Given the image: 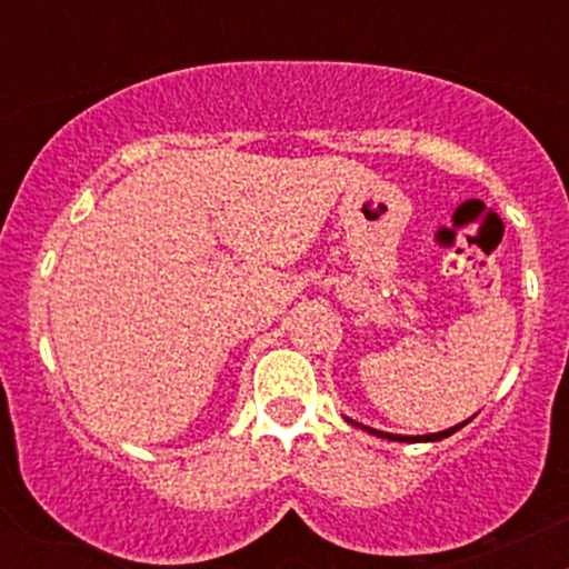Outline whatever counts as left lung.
Returning a JSON list of instances; mask_svg holds the SVG:
<instances>
[{
    "mask_svg": "<svg viewBox=\"0 0 569 569\" xmlns=\"http://www.w3.org/2000/svg\"><path fill=\"white\" fill-rule=\"evenodd\" d=\"M348 422H350V426H356V428H363V430H369V433L380 436V439H388V441H407V443H417V441H441V439H447V436L457 433V430H460L462 426H468V422H471V420L460 422V426H455V428H447V430H441V433H428V436H398V433H385V430H377V428L361 426V422L350 420V417H348Z\"/></svg>",
    "mask_w": 569,
    "mask_h": 569,
    "instance_id": "1",
    "label": "left lung"
}]
</instances>
